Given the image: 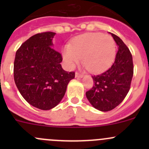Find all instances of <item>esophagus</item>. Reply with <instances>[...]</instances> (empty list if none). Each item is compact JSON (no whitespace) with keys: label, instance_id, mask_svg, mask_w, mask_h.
I'll list each match as a JSON object with an SVG mask.
<instances>
[{"label":"esophagus","instance_id":"esophagus-1","mask_svg":"<svg viewBox=\"0 0 149 149\" xmlns=\"http://www.w3.org/2000/svg\"><path fill=\"white\" fill-rule=\"evenodd\" d=\"M83 74L80 73L79 72H76V78H82L83 77Z\"/></svg>","mask_w":149,"mask_h":149}]
</instances>
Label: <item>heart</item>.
<instances>
[{
	"instance_id": "1",
	"label": "heart",
	"mask_w": 149,
	"mask_h": 149,
	"mask_svg": "<svg viewBox=\"0 0 149 149\" xmlns=\"http://www.w3.org/2000/svg\"><path fill=\"white\" fill-rule=\"evenodd\" d=\"M116 44L112 36L102 33H86L78 36L63 51L64 61L75 67L83 58L84 65L92 73L106 70L113 62Z\"/></svg>"
}]
</instances>
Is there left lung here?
I'll return each instance as SVG.
<instances>
[{
  "instance_id": "obj_1",
  "label": "left lung",
  "mask_w": 149,
  "mask_h": 149,
  "mask_svg": "<svg viewBox=\"0 0 149 149\" xmlns=\"http://www.w3.org/2000/svg\"><path fill=\"white\" fill-rule=\"evenodd\" d=\"M111 34L118 47L115 61L106 71L91 76L94 85L86 92L91 104L102 112L115 109L124 100L133 76L131 52L119 37Z\"/></svg>"
}]
</instances>
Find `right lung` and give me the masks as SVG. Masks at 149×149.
<instances>
[{
    "label": "right lung",
    "instance_id": "right-lung-1",
    "mask_svg": "<svg viewBox=\"0 0 149 149\" xmlns=\"http://www.w3.org/2000/svg\"><path fill=\"white\" fill-rule=\"evenodd\" d=\"M55 33L36 34L17 49L13 63L15 84L24 100L48 110L60 103L75 72L62 68V55L52 47Z\"/></svg>",
    "mask_w": 149,
    "mask_h": 149
}]
</instances>
